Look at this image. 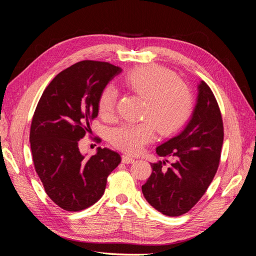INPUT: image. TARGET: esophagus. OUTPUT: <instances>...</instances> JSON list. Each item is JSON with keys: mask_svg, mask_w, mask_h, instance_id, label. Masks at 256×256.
Returning a JSON list of instances; mask_svg holds the SVG:
<instances>
[{"mask_svg": "<svg viewBox=\"0 0 256 256\" xmlns=\"http://www.w3.org/2000/svg\"><path fill=\"white\" fill-rule=\"evenodd\" d=\"M122 164H134V159L132 157L128 156V154H124L122 158Z\"/></svg>", "mask_w": 256, "mask_h": 256, "instance_id": "obj_1", "label": "esophagus"}]
</instances>
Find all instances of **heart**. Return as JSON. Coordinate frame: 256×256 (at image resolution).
I'll return each instance as SVG.
<instances>
[{
    "label": "heart",
    "instance_id": "heart-1",
    "mask_svg": "<svg viewBox=\"0 0 256 256\" xmlns=\"http://www.w3.org/2000/svg\"><path fill=\"white\" fill-rule=\"evenodd\" d=\"M124 85L134 94L145 99L138 124H122L111 131L110 140L118 148L136 154L154 138L156 129L161 136L175 134L184 126L193 111V96L174 72L160 66H146L127 74ZM118 90L109 84L100 92L98 109L104 118L115 112Z\"/></svg>",
    "mask_w": 256,
    "mask_h": 256
}]
</instances>
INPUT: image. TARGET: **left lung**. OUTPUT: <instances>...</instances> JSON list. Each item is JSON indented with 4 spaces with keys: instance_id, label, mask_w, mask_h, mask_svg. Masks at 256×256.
<instances>
[{
    "instance_id": "left-lung-1",
    "label": "left lung",
    "mask_w": 256,
    "mask_h": 256,
    "mask_svg": "<svg viewBox=\"0 0 256 256\" xmlns=\"http://www.w3.org/2000/svg\"><path fill=\"white\" fill-rule=\"evenodd\" d=\"M223 144V122L218 102L208 85L198 84L196 106L187 125L176 136L160 144L156 152L171 157L150 164L152 172L142 186L145 200L168 216L184 214L204 196L219 166Z\"/></svg>"
}]
</instances>
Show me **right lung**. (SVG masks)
<instances>
[{
    "label": "right lung",
    "instance_id": "1",
    "mask_svg": "<svg viewBox=\"0 0 256 256\" xmlns=\"http://www.w3.org/2000/svg\"><path fill=\"white\" fill-rule=\"evenodd\" d=\"M120 72V67L104 62H79L50 82L36 106L30 132L35 170L48 196L67 212L94 205L122 161L106 147L90 158L79 150L98 115L100 92Z\"/></svg>",
    "mask_w": 256,
    "mask_h": 256
}]
</instances>
